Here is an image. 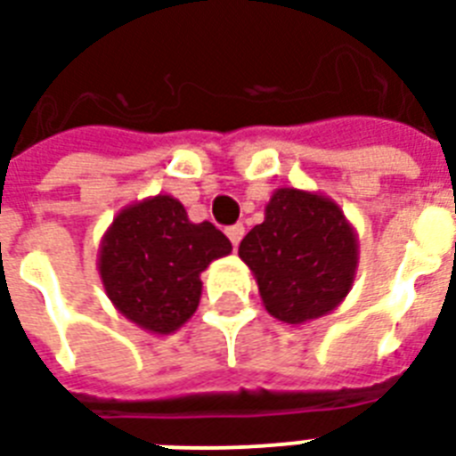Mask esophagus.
Masks as SVG:
<instances>
[{
	"mask_svg": "<svg viewBox=\"0 0 456 456\" xmlns=\"http://www.w3.org/2000/svg\"><path fill=\"white\" fill-rule=\"evenodd\" d=\"M225 235H228V238H231L232 247H238V245H240V240H242V235H245V225H242V224L231 225V228H228V231H225Z\"/></svg>",
	"mask_w": 456,
	"mask_h": 456,
	"instance_id": "esophagus-1",
	"label": "esophagus"
}]
</instances>
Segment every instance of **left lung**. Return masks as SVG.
I'll list each match as a JSON object with an SVG mask.
<instances>
[{
    "mask_svg": "<svg viewBox=\"0 0 456 456\" xmlns=\"http://www.w3.org/2000/svg\"><path fill=\"white\" fill-rule=\"evenodd\" d=\"M238 254L252 271L266 312L302 326L347 297L359 266V238L330 197L278 188L264 224L247 232Z\"/></svg>",
    "mask_w": 456,
    "mask_h": 456,
    "instance_id": "left-lung-1",
    "label": "left lung"
}]
</instances>
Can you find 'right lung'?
<instances>
[{"mask_svg": "<svg viewBox=\"0 0 456 456\" xmlns=\"http://www.w3.org/2000/svg\"><path fill=\"white\" fill-rule=\"evenodd\" d=\"M231 249L216 225L192 224L175 197L157 195L116 214L97 271L118 314L147 333L171 335L200 306L202 271Z\"/></svg>", "mask_w": 456, "mask_h": 456, "instance_id": "right-lung-1", "label": "right lung"}]
</instances>
